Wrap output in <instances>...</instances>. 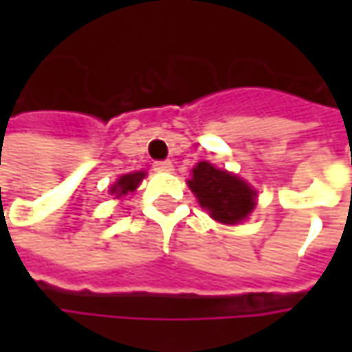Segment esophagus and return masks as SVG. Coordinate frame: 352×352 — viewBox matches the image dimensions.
<instances>
[{"instance_id": "obj_1", "label": "esophagus", "mask_w": 352, "mask_h": 352, "mask_svg": "<svg viewBox=\"0 0 352 352\" xmlns=\"http://www.w3.org/2000/svg\"><path fill=\"white\" fill-rule=\"evenodd\" d=\"M153 166H155V170H158V172H170V170H172V162H170V160H156Z\"/></svg>"}]
</instances>
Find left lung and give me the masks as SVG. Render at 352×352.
Here are the masks:
<instances>
[{"instance_id": "left-lung-1", "label": "left lung", "mask_w": 352, "mask_h": 352, "mask_svg": "<svg viewBox=\"0 0 352 352\" xmlns=\"http://www.w3.org/2000/svg\"><path fill=\"white\" fill-rule=\"evenodd\" d=\"M192 172L194 176L188 184L199 206L210 211L213 219L221 223H236L252 211L256 192L250 190L247 182L215 168L210 162H199Z\"/></svg>"}]
</instances>
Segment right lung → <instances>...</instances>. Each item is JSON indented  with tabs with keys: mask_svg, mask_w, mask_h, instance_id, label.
Segmentation results:
<instances>
[{
	"mask_svg": "<svg viewBox=\"0 0 352 352\" xmlns=\"http://www.w3.org/2000/svg\"><path fill=\"white\" fill-rule=\"evenodd\" d=\"M142 178H144V172H135V174H125V176H121L119 182L111 188V194L123 196V194H127V192H133V190L139 186V182H141Z\"/></svg>",
	"mask_w": 352,
	"mask_h": 352,
	"instance_id": "1",
	"label": "right lung"
}]
</instances>
